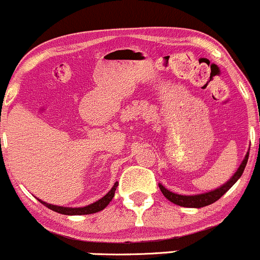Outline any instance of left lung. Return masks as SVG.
<instances>
[{"mask_svg":"<svg viewBox=\"0 0 260 260\" xmlns=\"http://www.w3.org/2000/svg\"><path fill=\"white\" fill-rule=\"evenodd\" d=\"M248 156H249V152L246 154L243 161H242V164L239 165V168L237 169L235 175H233L232 178H231L230 180L226 182V184H223L222 186H219L218 189L209 191V192L199 193V195H179V193L172 192V191L165 189L161 184H159V189H160L162 195L169 200V201H172L173 204H175V205H179V206L195 207V209H200V207L207 206V205L213 204V202L217 201L219 198H222V196H223L224 193H226L227 191L236 184V181L241 178L242 174H243V172H244V168H246V165H247Z\"/></svg>","mask_w":260,"mask_h":260,"instance_id":"1","label":"left lung"}]
</instances>
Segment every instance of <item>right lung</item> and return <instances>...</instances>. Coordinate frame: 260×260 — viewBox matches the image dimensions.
Here are the masks:
<instances>
[{
    "label": "right lung",
    "mask_w": 260,
    "mask_h": 260,
    "mask_svg": "<svg viewBox=\"0 0 260 260\" xmlns=\"http://www.w3.org/2000/svg\"><path fill=\"white\" fill-rule=\"evenodd\" d=\"M117 186H118V182H115V185H113L112 189L108 191L104 198L100 199L99 201L93 202V204H90L88 206H85V207H62V206H56V205L47 204V202L42 201V200H39V201H41L44 206H47L48 209L55 211V212H58V213H61V215H69V216L91 215V213H96V212H99V211L104 210L105 207H106L107 205L112 201L113 196H115V191L117 189Z\"/></svg>",
    "instance_id": "add662e5"
}]
</instances>
